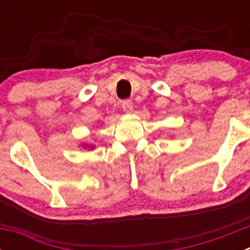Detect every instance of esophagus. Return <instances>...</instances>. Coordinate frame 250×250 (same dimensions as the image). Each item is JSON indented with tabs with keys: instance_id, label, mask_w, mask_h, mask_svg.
<instances>
[{
	"instance_id": "esophagus-1",
	"label": "esophagus",
	"mask_w": 250,
	"mask_h": 250,
	"mask_svg": "<svg viewBox=\"0 0 250 250\" xmlns=\"http://www.w3.org/2000/svg\"><path fill=\"white\" fill-rule=\"evenodd\" d=\"M121 107H123V110L126 114H130V112H132V101L131 100H125L123 101V104H121Z\"/></svg>"
}]
</instances>
